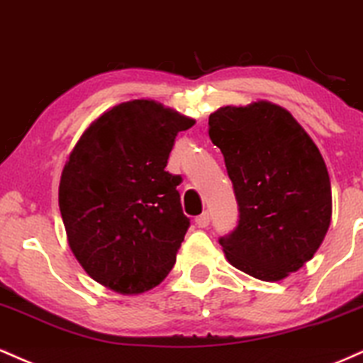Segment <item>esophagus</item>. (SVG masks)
Listing matches in <instances>:
<instances>
[{"instance_id":"obj_1","label":"esophagus","mask_w":363,"mask_h":363,"mask_svg":"<svg viewBox=\"0 0 363 363\" xmlns=\"http://www.w3.org/2000/svg\"><path fill=\"white\" fill-rule=\"evenodd\" d=\"M195 223H197L199 228H207V225L211 224V216H208V212H203V214H200L197 219H195Z\"/></svg>"}]
</instances>
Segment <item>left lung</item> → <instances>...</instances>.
Instances as JSON below:
<instances>
[{"label":"left lung","instance_id":"obj_1","mask_svg":"<svg viewBox=\"0 0 363 363\" xmlns=\"http://www.w3.org/2000/svg\"><path fill=\"white\" fill-rule=\"evenodd\" d=\"M208 138L224 155L240 219L219 238L233 267L277 282L314 257L331 223L325 160L282 106H220Z\"/></svg>","mask_w":363,"mask_h":363}]
</instances>
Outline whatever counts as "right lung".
Masks as SVG:
<instances>
[{"label": "right lung", "instance_id": "obj_1", "mask_svg": "<svg viewBox=\"0 0 363 363\" xmlns=\"http://www.w3.org/2000/svg\"><path fill=\"white\" fill-rule=\"evenodd\" d=\"M194 121L152 100L106 110L81 135L59 183L74 257L93 280L140 294L166 279L190 219L180 174L166 172L178 132Z\"/></svg>", "mask_w": 363, "mask_h": 363}]
</instances>
